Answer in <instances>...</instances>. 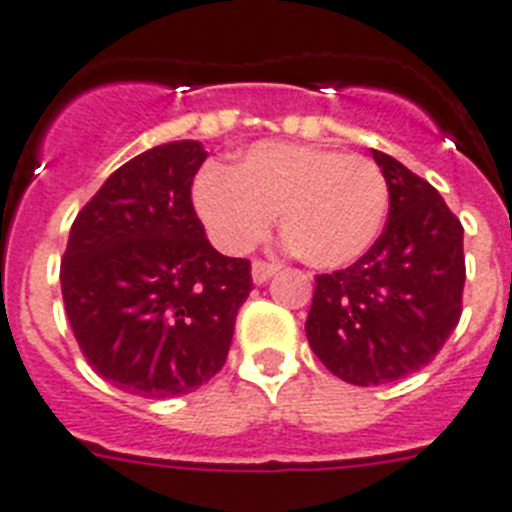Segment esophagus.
<instances>
[{
    "mask_svg": "<svg viewBox=\"0 0 512 512\" xmlns=\"http://www.w3.org/2000/svg\"><path fill=\"white\" fill-rule=\"evenodd\" d=\"M280 267L273 265V262H265V260H255L252 262V280H255L257 285L267 283V280L273 278L275 273H278Z\"/></svg>",
    "mask_w": 512,
    "mask_h": 512,
    "instance_id": "obj_1",
    "label": "esophagus"
}]
</instances>
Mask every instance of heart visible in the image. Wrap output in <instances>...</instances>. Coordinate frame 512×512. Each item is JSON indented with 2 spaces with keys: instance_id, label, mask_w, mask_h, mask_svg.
I'll return each mask as SVG.
<instances>
[{
  "instance_id": "1",
  "label": "heart",
  "mask_w": 512,
  "mask_h": 512,
  "mask_svg": "<svg viewBox=\"0 0 512 512\" xmlns=\"http://www.w3.org/2000/svg\"><path fill=\"white\" fill-rule=\"evenodd\" d=\"M193 206L222 250H250L280 214V234L298 260L336 270L357 262L380 237L388 183L359 155L260 142L229 170L206 168L193 183Z\"/></svg>"
}]
</instances>
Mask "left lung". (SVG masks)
I'll use <instances>...</instances> for the list:
<instances>
[{
    "label": "left lung",
    "mask_w": 512,
    "mask_h": 512,
    "mask_svg": "<svg viewBox=\"0 0 512 512\" xmlns=\"http://www.w3.org/2000/svg\"><path fill=\"white\" fill-rule=\"evenodd\" d=\"M388 224L347 270L316 278L306 336L331 375L382 385L426 367L462 316L464 229L439 191L372 150Z\"/></svg>",
    "instance_id": "left-lung-1"
}]
</instances>
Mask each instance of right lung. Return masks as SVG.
I'll list each match as a JSON object with an SVG mask.
<instances>
[{"instance_id":"right-lung-1","label":"right lung","mask_w":512,"mask_h":512,"mask_svg":"<svg viewBox=\"0 0 512 512\" xmlns=\"http://www.w3.org/2000/svg\"><path fill=\"white\" fill-rule=\"evenodd\" d=\"M196 140L145 150L78 211L61 290L78 347L99 377L142 398H176L224 367L250 262L224 257L191 204L206 160Z\"/></svg>"}]
</instances>
